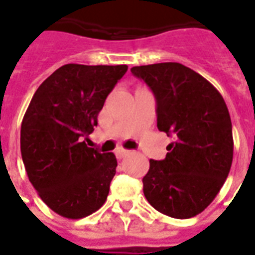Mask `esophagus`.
<instances>
[{
    "label": "esophagus",
    "instance_id": "1",
    "mask_svg": "<svg viewBox=\"0 0 255 255\" xmlns=\"http://www.w3.org/2000/svg\"><path fill=\"white\" fill-rule=\"evenodd\" d=\"M115 153H116V158L118 159H124L127 155H129V151L124 148H118Z\"/></svg>",
    "mask_w": 255,
    "mask_h": 255
}]
</instances>
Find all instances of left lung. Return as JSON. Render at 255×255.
<instances>
[{
	"mask_svg": "<svg viewBox=\"0 0 255 255\" xmlns=\"http://www.w3.org/2000/svg\"><path fill=\"white\" fill-rule=\"evenodd\" d=\"M156 99L159 131L174 136L163 160H149L143 192L159 213L187 219L222 188L233 163V128L222 95L179 63L131 68Z\"/></svg>",
	"mask_w": 255,
	"mask_h": 255,
	"instance_id": "1",
	"label": "left lung"
}]
</instances>
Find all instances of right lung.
<instances>
[{"label":"right lung","mask_w":255,"mask_h":255,"mask_svg":"<svg viewBox=\"0 0 255 255\" xmlns=\"http://www.w3.org/2000/svg\"><path fill=\"white\" fill-rule=\"evenodd\" d=\"M127 65L67 64L33 95L21 124V155L33 187L68 219L88 217L107 201L116 156L83 139L93 132L107 96Z\"/></svg>","instance_id":"1"}]
</instances>
